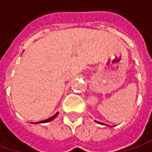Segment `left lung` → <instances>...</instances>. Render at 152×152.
Instances as JSON below:
<instances>
[{
  "mask_svg": "<svg viewBox=\"0 0 152 152\" xmlns=\"http://www.w3.org/2000/svg\"><path fill=\"white\" fill-rule=\"evenodd\" d=\"M95 121V122H97V123H99V124H104V125H107V124H103V123H102V122H99V121ZM110 127H112V126H110Z\"/></svg>",
  "mask_w": 152,
  "mask_h": 152,
  "instance_id": "obj_1",
  "label": "left lung"
}]
</instances>
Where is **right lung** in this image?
<instances>
[{
  "instance_id": "1",
  "label": "right lung",
  "mask_w": 152,
  "mask_h": 152,
  "mask_svg": "<svg viewBox=\"0 0 152 152\" xmlns=\"http://www.w3.org/2000/svg\"><path fill=\"white\" fill-rule=\"evenodd\" d=\"M58 115V112H57L56 114H54L53 116H51V117H50L49 119H47V120H45V121H40V122H37V123H33V124H38V123H40H40H47V122H50V121H53V119L56 117Z\"/></svg>"
}]
</instances>
